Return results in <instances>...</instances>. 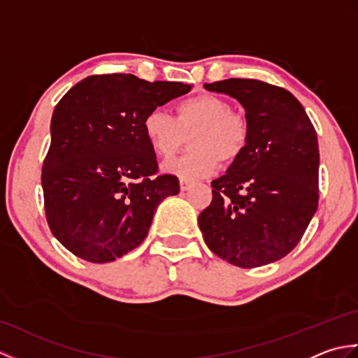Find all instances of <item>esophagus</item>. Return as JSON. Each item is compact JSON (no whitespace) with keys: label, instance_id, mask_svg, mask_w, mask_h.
<instances>
[{"label":"esophagus","instance_id":"1","mask_svg":"<svg viewBox=\"0 0 358 358\" xmlns=\"http://www.w3.org/2000/svg\"><path fill=\"white\" fill-rule=\"evenodd\" d=\"M191 186H192V183L191 181H187V180H185V178H181L180 180V189L181 191H189V189H191Z\"/></svg>","mask_w":358,"mask_h":358}]
</instances>
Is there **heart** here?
Masks as SVG:
<instances>
[{
  "mask_svg": "<svg viewBox=\"0 0 358 358\" xmlns=\"http://www.w3.org/2000/svg\"><path fill=\"white\" fill-rule=\"evenodd\" d=\"M143 132L158 157L171 158L191 135V152L163 169L185 180L209 177L218 167L235 162L248 143L249 127L245 117L232 112L224 98L201 94L175 104V117L159 109L150 110L143 121Z\"/></svg>",
  "mask_w": 358,
  "mask_h": 358,
  "instance_id": "obj_1",
  "label": "heart"
}]
</instances>
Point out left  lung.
<instances>
[{"mask_svg": "<svg viewBox=\"0 0 358 358\" xmlns=\"http://www.w3.org/2000/svg\"><path fill=\"white\" fill-rule=\"evenodd\" d=\"M246 110L248 143L199 215L208 248L238 268L280 260L299 245L318 206L317 132L286 89L246 78L204 85Z\"/></svg>", "mask_w": 358, "mask_h": 358, "instance_id": "1", "label": "left lung"}]
</instances>
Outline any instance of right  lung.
Wrapping results in <instances>:
<instances>
[{"instance_id":"add662e5","label":"right lung","mask_w":358,"mask_h":358,"mask_svg":"<svg viewBox=\"0 0 358 358\" xmlns=\"http://www.w3.org/2000/svg\"><path fill=\"white\" fill-rule=\"evenodd\" d=\"M191 89L131 73L92 75L55 106L41 173L44 210L53 237L73 255L109 263L131 252L158 204L180 192L177 177L157 175L143 121Z\"/></svg>"}]
</instances>
